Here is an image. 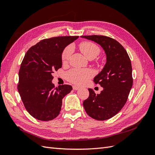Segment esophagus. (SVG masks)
<instances>
[{
  "label": "esophagus",
  "instance_id": "1",
  "mask_svg": "<svg viewBox=\"0 0 155 155\" xmlns=\"http://www.w3.org/2000/svg\"><path fill=\"white\" fill-rule=\"evenodd\" d=\"M72 87H73L74 90H75V91H77V90H78V89L79 88V87H77V86H73Z\"/></svg>",
  "mask_w": 155,
  "mask_h": 155
}]
</instances>
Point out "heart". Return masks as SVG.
<instances>
[{
	"instance_id": "heart-1",
	"label": "heart",
	"mask_w": 155,
	"mask_h": 155,
	"mask_svg": "<svg viewBox=\"0 0 155 155\" xmlns=\"http://www.w3.org/2000/svg\"><path fill=\"white\" fill-rule=\"evenodd\" d=\"M79 50L88 59L96 58L100 54L101 49L96 44L90 41H84L79 45ZM73 47L72 45H68L65 48L61 54V60L63 64H67L70 61L73 53ZM94 72L91 69H79L72 68L66 74L67 80L75 85H81L86 83L89 79L92 78Z\"/></svg>"
}]
</instances>
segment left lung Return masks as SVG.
Instances as JSON below:
<instances>
[{
    "label": "left lung",
    "instance_id": "left-lung-1",
    "mask_svg": "<svg viewBox=\"0 0 155 155\" xmlns=\"http://www.w3.org/2000/svg\"><path fill=\"white\" fill-rule=\"evenodd\" d=\"M101 45L107 55V63L94 82L104 87L100 94L88 88L89 96L83 105L87 114L97 120L110 119L122 109L133 86L130 59L124 46L104 35H84Z\"/></svg>",
    "mask_w": 155,
    "mask_h": 155
}]
</instances>
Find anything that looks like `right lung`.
Returning a JSON list of instances; mask_svg holds the SVG:
<instances>
[{"label": "right lung", "instance_id": "1", "mask_svg": "<svg viewBox=\"0 0 155 155\" xmlns=\"http://www.w3.org/2000/svg\"><path fill=\"white\" fill-rule=\"evenodd\" d=\"M78 36H60L40 41L27 51L18 72L17 88L29 114L41 121H50L61 110L62 100L72 90L71 85L55 87L54 71L62 67L61 54Z\"/></svg>", "mask_w": 155, "mask_h": 155}]
</instances>
